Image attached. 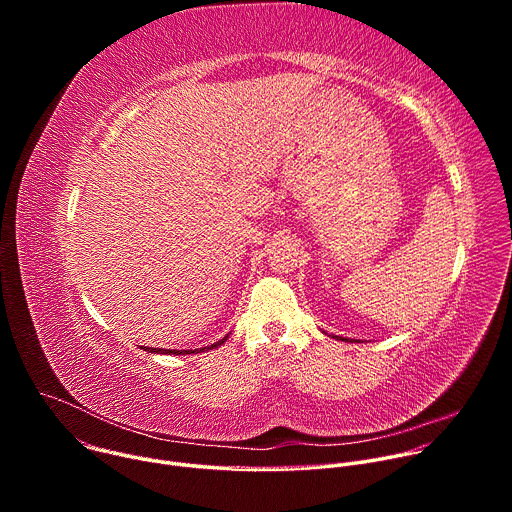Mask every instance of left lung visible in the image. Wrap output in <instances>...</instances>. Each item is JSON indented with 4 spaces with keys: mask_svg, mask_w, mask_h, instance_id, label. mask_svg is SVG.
I'll list each match as a JSON object with an SVG mask.
<instances>
[{
    "mask_svg": "<svg viewBox=\"0 0 512 512\" xmlns=\"http://www.w3.org/2000/svg\"><path fill=\"white\" fill-rule=\"evenodd\" d=\"M330 336H332V338H336V340H346V342L350 340V342H352V338H342V336H334V334H330ZM356 342H358V340H356Z\"/></svg>",
    "mask_w": 512,
    "mask_h": 512,
    "instance_id": "left-lung-1",
    "label": "left lung"
}]
</instances>
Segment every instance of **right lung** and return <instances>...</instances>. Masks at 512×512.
<instances>
[{
	"label": "right lung",
	"mask_w": 512,
	"mask_h": 512,
	"mask_svg": "<svg viewBox=\"0 0 512 512\" xmlns=\"http://www.w3.org/2000/svg\"><path fill=\"white\" fill-rule=\"evenodd\" d=\"M231 334V332H229ZM229 334L227 336H223L221 340L218 342H214V344H210V346H202V348H194V350H166V348H150V346H141L143 350H148V352H158V354H198V352H204V350H212V348H218L221 344H225L227 342V338H229Z\"/></svg>",
	"instance_id": "1"
}]
</instances>
